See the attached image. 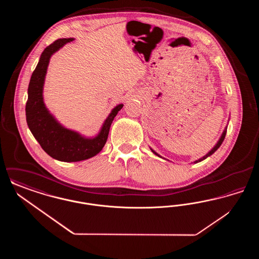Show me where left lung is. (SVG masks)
Wrapping results in <instances>:
<instances>
[{
	"label": "left lung",
	"instance_id": "obj_1",
	"mask_svg": "<svg viewBox=\"0 0 259 259\" xmlns=\"http://www.w3.org/2000/svg\"><path fill=\"white\" fill-rule=\"evenodd\" d=\"M226 131H227V127H226V128L224 129V131H223V133H222V137H221V139L219 140L218 144H217V145H215V146H214V147L212 148V149H211V150H209V152H208V153H207V154H206L205 156H203L202 158H200V159H198V160L195 161L194 163H198V162H200V161L206 159L207 157H209V155H211V154H212V153H213V152H214V151H215V150H217L218 148H220V147L222 146V142L224 141V138H225V135H226ZM150 149H151V148H150ZM151 151H152V152H153V153H154L155 155H157V156H159V157H161L160 155H159L158 153H156V152H155V151H154L153 149H151Z\"/></svg>",
	"mask_w": 259,
	"mask_h": 259
}]
</instances>
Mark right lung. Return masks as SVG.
<instances>
[{
	"instance_id": "add662e5",
	"label": "right lung",
	"mask_w": 259,
	"mask_h": 259,
	"mask_svg": "<svg viewBox=\"0 0 259 259\" xmlns=\"http://www.w3.org/2000/svg\"><path fill=\"white\" fill-rule=\"evenodd\" d=\"M72 40H74L73 37L59 38L42 51L30 79L25 109L28 127L41 148L52 158L63 162L85 160L98 154L107 142L113 118L123 107L122 104H119L111 111L98 135L94 138L82 137L77 132L63 127L50 114L42 98L44 83L50 57Z\"/></svg>"
}]
</instances>
